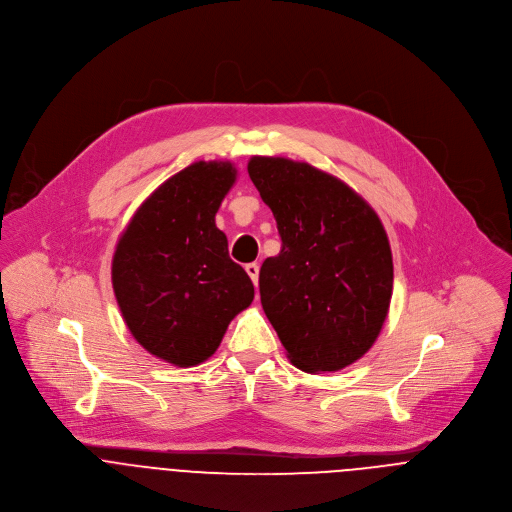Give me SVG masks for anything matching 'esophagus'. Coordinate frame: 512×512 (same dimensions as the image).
Wrapping results in <instances>:
<instances>
[{
	"mask_svg": "<svg viewBox=\"0 0 512 512\" xmlns=\"http://www.w3.org/2000/svg\"><path fill=\"white\" fill-rule=\"evenodd\" d=\"M245 271L251 277V281L257 285V281H259V265L257 263H249V265H245Z\"/></svg>",
	"mask_w": 512,
	"mask_h": 512,
	"instance_id": "esophagus-1",
	"label": "esophagus"
}]
</instances>
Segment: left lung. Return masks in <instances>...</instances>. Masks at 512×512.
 Wrapping results in <instances>:
<instances>
[{"label": "left lung", "mask_w": 512, "mask_h": 512, "mask_svg": "<svg viewBox=\"0 0 512 512\" xmlns=\"http://www.w3.org/2000/svg\"><path fill=\"white\" fill-rule=\"evenodd\" d=\"M281 251L259 271L261 305L287 357L341 371L377 341L393 295V255L373 207L341 179L285 157H251Z\"/></svg>", "instance_id": "left-lung-1"}]
</instances>
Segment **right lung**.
Wrapping results in <instances>:
<instances>
[{
	"mask_svg": "<svg viewBox=\"0 0 512 512\" xmlns=\"http://www.w3.org/2000/svg\"><path fill=\"white\" fill-rule=\"evenodd\" d=\"M235 179L229 161L181 169L139 205L113 253L111 283L127 329L175 367L207 361L255 297L215 225Z\"/></svg>",
	"mask_w": 512,
	"mask_h": 512,
	"instance_id": "1",
	"label": "right lung"
}]
</instances>
